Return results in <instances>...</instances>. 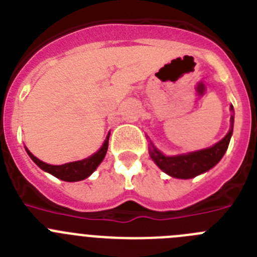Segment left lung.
Segmentation results:
<instances>
[{"mask_svg":"<svg viewBox=\"0 0 257 257\" xmlns=\"http://www.w3.org/2000/svg\"><path fill=\"white\" fill-rule=\"evenodd\" d=\"M230 111H233V106H230ZM233 121L234 116H230V129L225 137L214 145L210 149L201 150V151L191 152L187 155H179V156H164L159 150L151 143L150 147V155L156 165L169 174L170 177L180 178V179H189L196 175L205 173L215 166L221 157L225 154L228 146H229L230 137L233 133Z\"/></svg>","mask_w":257,"mask_h":257,"instance_id":"8db88e82","label":"left lung"}]
</instances>
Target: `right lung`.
Listing matches in <instances>:
<instances>
[{
	"instance_id": "add662e5",
	"label": "right lung",
	"mask_w": 257,
	"mask_h": 257,
	"mask_svg": "<svg viewBox=\"0 0 257 257\" xmlns=\"http://www.w3.org/2000/svg\"><path fill=\"white\" fill-rule=\"evenodd\" d=\"M108 137H110V133H108L107 138L105 140V143L102 145V147H101L96 154L92 155L91 157H88V159H85V160L82 161L64 164V165H50V164L43 163V161H41L39 159H37L29 150H27L28 155L31 156L32 160H33L39 168L42 169V170L50 173V174L59 178V179L65 180V182H78V180H83L85 179V178H88L89 175L96 170L97 166L100 165L101 161L103 160V157H105L106 151H107L108 147Z\"/></svg>"
}]
</instances>
